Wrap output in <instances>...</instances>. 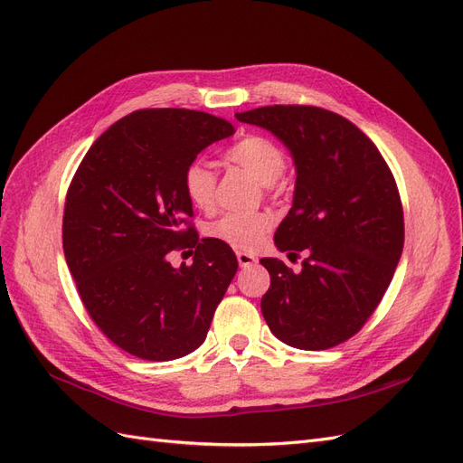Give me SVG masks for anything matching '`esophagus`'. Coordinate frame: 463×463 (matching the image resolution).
Instances as JSON below:
<instances>
[{"label":"esophagus","mask_w":463,"mask_h":463,"mask_svg":"<svg viewBox=\"0 0 463 463\" xmlns=\"http://www.w3.org/2000/svg\"><path fill=\"white\" fill-rule=\"evenodd\" d=\"M237 262H240L241 269H249V266H253L257 262L255 255L245 253V250H237Z\"/></svg>","instance_id":"esophagus-1"}]
</instances>
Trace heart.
I'll return each mask as SVG.
<instances>
[{"label": "heart", "instance_id": "1", "mask_svg": "<svg viewBox=\"0 0 463 463\" xmlns=\"http://www.w3.org/2000/svg\"><path fill=\"white\" fill-rule=\"evenodd\" d=\"M226 160L245 167L262 185H272L279 179L286 167V154L274 141L260 135H247L226 150ZM184 193L189 203L213 213L216 206L218 177L216 172L203 160H193L184 170ZM272 228V216L269 213H228L208 226V235L216 241L233 249H255L264 233Z\"/></svg>", "mask_w": 463, "mask_h": 463}]
</instances>
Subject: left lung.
<instances>
[{
	"instance_id": "8db88e82",
	"label": "left lung",
	"mask_w": 463,
	"mask_h": 463,
	"mask_svg": "<svg viewBox=\"0 0 463 463\" xmlns=\"http://www.w3.org/2000/svg\"><path fill=\"white\" fill-rule=\"evenodd\" d=\"M270 131L296 164V191L274 243L305 250L296 274L262 259L270 288L266 325L284 344L318 352L352 338L381 303L403 249V210L388 164L352 121L317 106H264L235 114Z\"/></svg>"
}]
</instances>
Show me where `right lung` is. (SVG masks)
<instances>
[{
	"instance_id": "obj_1",
	"label": "right lung",
	"mask_w": 463,
	"mask_h": 463,
	"mask_svg": "<svg viewBox=\"0 0 463 463\" xmlns=\"http://www.w3.org/2000/svg\"><path fill=\"white\" fill-rule=\"evenodd\" d=\"M233 133L204 111L138 109L82 158L65 199L63 253L90 318L123 352L172 361L204 342L237 259L185 228L193 204L181 179L201 150ZM175 248L195 249L191 267L173 269Z\"/></svg>"
}]
</instances>
